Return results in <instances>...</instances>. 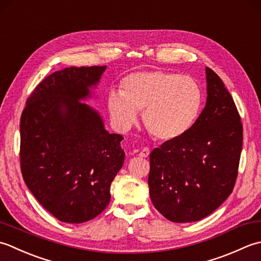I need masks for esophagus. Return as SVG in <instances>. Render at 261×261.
Segmentation results:
<instances>
[{"label": "esophagus", "instance_id": "obj_1", "mask_svg": "<svg viewBox=\"0 0 261 261\" xmlns=\"http://www.w3.org/2000/svg\"><path fill=\"white\" fill-rule=\"evenodd\" d=\"M148 154H150V148H148V147H144V148H142L138 155H140L141 158H147Z\"/></svg>", "mask_w": 261, "mask_h": 261}]
</instances>
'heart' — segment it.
I'll return each mask as SVG.
<instances>
[{"mask_svg": "<svg viewBox=\"0 0 261 261\" xmlns=\"http://www.w3.org/2000/svg\"><path fill=\"white\" fill-rule=\"evenodd\" d=\"M203 101L198 83L190 76L167 71L133 73L121 84V92L111 91L108 109L114 123L127 129L143 111L150 134L160 141L186 134L197 119Z\"/></svg>", "mask_w": 261, "mask_h": 261, "instance_id": "obj_1", "label": "heart"}]
</instances>
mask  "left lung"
<instances>
[{
    "instance_id": "obj_1",
    "label": "left lung",
    "mask_w": 261,
    "mask_h": 261,
    "mask_svg": "<svg viewBox=\"0 0 261 261\" xmlns=\"http://www.w3.org/2000/svg\"><path fill=\"white\" fill-rule=\"evenodd\" d=\"M207 101L190 129L150 154L148 188L154 207L175 223L204 219L234 188L243 127L232 95L206 67Z\"/></svg>"
}]
</instances>
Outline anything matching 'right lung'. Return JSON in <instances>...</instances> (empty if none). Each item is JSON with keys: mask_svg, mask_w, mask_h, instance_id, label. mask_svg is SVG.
<instances>
[{"mask_svg": "<svg viewBox=\"0 0 261 261\" xmlns=\"http://www.w3.org/2000/svg\"><path fill=\"white\" fill-rule=\"evenodd\" d=\"M106 66L50 74L27 99L20 119V168L44 208L65 223L97 217L110 201V185L124 164V137L81 102Z\"/></svg>", "mask_w": 261, "mask_h": 261, "instance_id": "1", "label": "right lung"}]
</instances>
